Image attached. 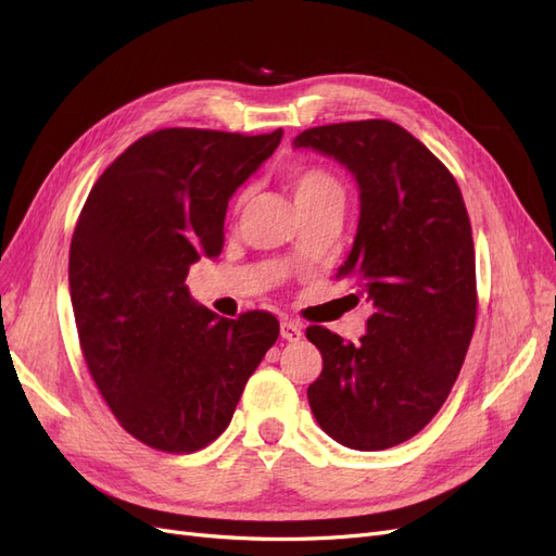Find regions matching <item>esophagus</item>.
Returning <instances> with one entry per match:
<instances>
[{
    "instance_id": "obj_1",
    "label": "esophagus",
    "mask_w": 556,
    "mask_h": 556,
    "mask_svg": "<svg viewBox=\"0 0 556 556\" xmlns=\"http://www.w3.org/2000/svg\"><path fill=\"white\" fill-rule=\"evenodd\" d=\"M281 338L289 340V342H298L303 338V326L298 321H281Z\"/></svg>"
}]
</instances>
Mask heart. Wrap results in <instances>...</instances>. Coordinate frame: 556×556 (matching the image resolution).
<instances>
[{"instance_id":"obj_1","label":"heart","mask_w":556,"mask_h":556,"mask_svg":"<svg viewBox=\"0 0 556 556\" xmlns=\"http://www.w3.org/2000/svg\"><path fill=\"white\" fill-rule=\"evenodd\" d=\"M289 184L303 212L321 207V204H328V202L344 204V186L336 174L326 167H319V165L295 167L289 174Z\"/></svg>"}]
</instances>
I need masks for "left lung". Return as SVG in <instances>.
Segmentation results:
<instances>
[{
    "instance_id": "obj_1",
    "label": "left lung",
    "mask_w": 556,
    "mask_h": 556,
    "mask_svg": "<svg viewBox=\"0 0 556 556\" xmlns=\"http://www.w3.org/2000/svg\"><path fill=\"white\" fill-rule=\"evenodd\" d=\"M361 188V220L338 279L375 312L358 344L309 326L324 358L307 399L340 445L377 452L431 421L462 372L478 319L470 218L452 172L399 123L370 118L300 132Z\"/></svg>"
}]
</instances>
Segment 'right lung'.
Here are the masks:
<instances>
[{"mask_svg": "<svg viewBox=\"0 0 556 556\" xmlns=\"http://www.w3.org/2000/svg\"><path fill=\"white\" fill-rule=\"evenodd\" d=\"M283 130L163 128L139 137L90 188L70 247L78 344L116 421L144 445L190 454L226 431L279 338L269 312L224 319L186 289L224 249L228 200Z\"/></svg>", "mask_w": 556, "mask_h": 556, "instance_id": "add662e5", "label": "right lung"}]
</instances>
